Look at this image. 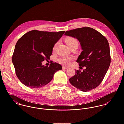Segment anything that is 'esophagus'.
I'll list each match as a JSON object with an SVG mask.
<instances>
[{"mask_svg":"<svg viewBox=\"0 0 124 124\" xmlns=\"http://www.w3.org/2000/svg\"><path fill=\"white\" fill-rule=\"evenodd\" d=\"M68 68L67 67H64V66H63L62 67V69H67Z\"/></svg>","mask_w":124,"mask_h":124,"instance_id":"esophagus-1","label":"esophagus"}]
</instances>
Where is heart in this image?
<instances>
[{"mask_svg": "<svg viewBox=\"0 0 124 124\" xmlns=\"http://www.w3.org/2000/svg\"><path fill=\"white\" fill-rule=\"evenodd\" d=\"M66 43L69 47L73 46H78V42L76 39L73 37H68L66 39ZM56 46V44L54 45L53 47V50L54 51ZM72 60V58L71 57H67V56H63L59 58L58 59V62L64 66H68L70 64L71 61Z\"/></svg>", "mask_w": 124, "mask_h": 124, "instance_id": "b5f03b06", "label": "heart"}]
</instances>
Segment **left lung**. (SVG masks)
<instances>
[{"label": "left lung", "mask_w": 124, "mask_h": 124, "mask_svg": "<svg viewBox=\"0 0 124 124\" xmlns=\"http://www.w3.org/2000/svg\"><path fill=\"white\" fill-rule=\"evenodd\" d=\"M65 35L78 40L82 52L77 60L79 66L85 67L81 72L76 70L70 82L77 89L88 92L96 88L102 81L111 63L110 51L107 39L90 27L67 31Z\"/></svg>", "instance_id": "8db88e82"}]
</instances>
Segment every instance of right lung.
I'll return each instance as SVG.
<instances>
[{"label": "right lung", "mask_w": 124, "mask_h": 124, "mask_svg": "<svg viewBox=\"0 0 124 124\" xmlns=\"http://www.w3.org/2000/svg\"><path fill=\"white\" fill-rule=\"evenodd\" d=\"M65 32L32 30L19 39L12 61L17 77L26 86L43 87L49 83L56 71L62 70L59 64L52 63L48 67L42 65V62L49 58L54 46Z\"/></svg>", "instance_id": "right-lung-1"}]
</instances>
